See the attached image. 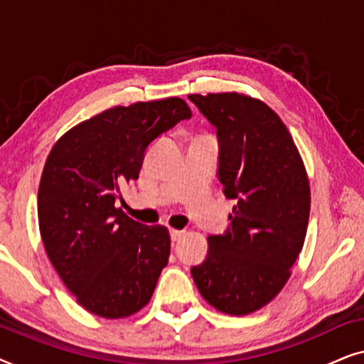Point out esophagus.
Listing matches in <instances>:
<instances>
[{
	"label": "esophagus",
	"instance_id": "1",
	"mask_svg": "<svg viewBox=\"0 0 364 364\" xmlns=\"http://www.w3.org/2000/svg\"><path fill=\"white\" fill-rule=\"evenodd\" d=\"M183 233H186L183 230H176V228H172V230H171L172 242H178V240H181V238L183 237Z\"/></svg>",
	"mask_w": 364,
	"mask_h": 364
}]
</instances>
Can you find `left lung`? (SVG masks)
Returning <instances> with one entry per match:
<instances>
[{"label":"left lung","mask_w":364,"mask_h":364,"mask_svg":"<svg viewBox=\"0 0 364 364\" xmlns=\"http://www.w3.org/2000/svg\"><path fill=\"white\" fill-rule=\"evenodd\" d=\"M217 129L218 178L235 198L223 235H210L207 258L192 268L208 305L248 315L268 305L291 275L310 217V182L278 114L240 92L191 94Z\"/></svg>","instance_id":"obj_1"}]
</instances>
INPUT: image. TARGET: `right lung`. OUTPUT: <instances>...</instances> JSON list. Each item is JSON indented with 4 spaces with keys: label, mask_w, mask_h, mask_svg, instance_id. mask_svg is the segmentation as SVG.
Masks as SVG:
<instances>
[{
    "label": "right lung",
    "mask_w": 364,
    "mask_h": 364,
    "mask_svg": "<svg viewBox=\"0 0 364 364\" xmlns=\"http://www.w3.org/2000/svg\"><path fill=\"white\" fill-rule=\"evenodd\" d=\"M192 116L181 97L116 106L58 139L38 191L48 258L76 301L117 320L142 310L171 255L164 225L122 212V188L136 181L154 139Z\"/></svg>",
    "instance_id": "add662e5"
}]
</instances>
